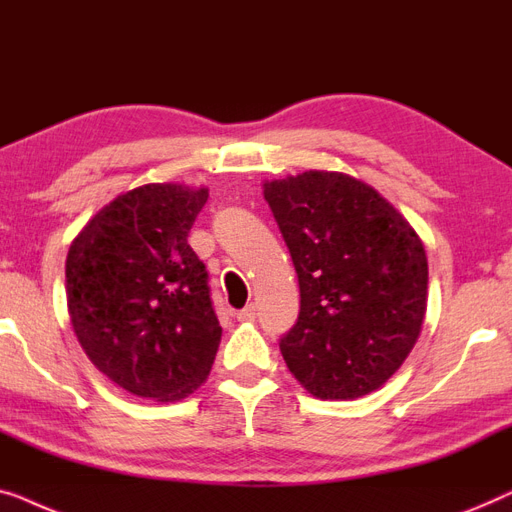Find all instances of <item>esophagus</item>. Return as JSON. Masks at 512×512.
Returning <instances> with one entry per match:
<instances>
[{"mask_svg":"<svg viewBox=\"0 0 512 512\" xmlns=\"http://www.w3.org/2000/svg\"><path fill=\"white\" fill-rule=\"evenodd\" d=\"M255 318H257L255 304H248L246 308H241V311L236 313V320H239V322H253Z\"/></svg>","mask_w":512,"mask_h":512,"instance_id":"1","label":"esophagus"}]
</instances>
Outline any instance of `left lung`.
I'll list each match as a JSON object with an SVG mask.
<instances>
[{"label":"left lung","instance_id":"8db88e82","mask_svg":"<svg viewBox=\"0 0 512 512\" xmlns=\"http://www.w3.org/2000/svg\"><path fill=\"white\" fill-rule=\"evenodd\" d=\"M299 278L280 336L287 369L320 399H357L403 364L427 311V255L390 201L357 178L306 171L264 183Z\"/></svg>","mask_w":512,"mask_h":512}]
</instances>
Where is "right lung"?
<instances>
[{
  "instance_id": "1",
  "label": "right lung",
  "mask_w": 512,
  "mask_h": 512,
  "mask_svg": "<svg viewBox=\"0 0 512 512\" xmlns=\"http://www.w3.org/2000/svg\"><path fill=\"white\" fill-rule=\"evenodd\" d=\"M206 199V187H136L104 206L69 248L67 304L78 343L136 397H187L218 352L208 271L187 243Z\"/></svg>"
}]
</instances>
